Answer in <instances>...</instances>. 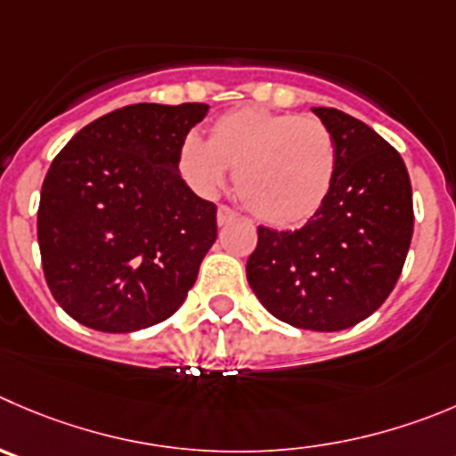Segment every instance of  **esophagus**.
I'll use <instances>...</instances> for the list:
<instances>
[{"mask_svg":"<svg viewBox=\"0 0 456 456\" xmlns=\"http://www.w3.org/2000/svg\"><path fill=\"white\" fill-rule=\"evenodd\" d=\"M235 216H237V212L231 210V208H228V206H219V208H216V224H219V225L231 224V221L235 219Z\"/></svg>","mask_w":456,"mask_h":456,"instance_id":"1","label":"esophagus"}]
</instances>
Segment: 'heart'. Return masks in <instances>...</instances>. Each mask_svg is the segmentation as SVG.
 Wrapping results in <instances>:
<instances>
[{"instance_id":"b5f03b06","label":"heart","mask_w":456,"mask_h":456,"mask_svg":"<svg viewBox=\"0 0 456 456\" xmlns=\"http://www.w3.org/2000/svg\"><path fill=\"white\" fill-rule=\"evenodd\" d=\"M228 167L235 170L237 197L255 219L297 228L327 201L336 145L315 116L240 107L212 123L208 142L188 136L179 150L181 175L201 194H215Z\"/></svg>"}]
</instances>
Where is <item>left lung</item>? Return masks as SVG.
<instances>
[{
    "mask_svg": "<svg viewBox=\"0 0 456 456\" xmlns=\"http://www.w3.org/2000/svg\"><path fill=\"white\" fill-rule=\"evenodd\" d=\"M336 145L327 201L297 231L257 228L246 277L281 322L340 331L370 318L394 290L414 232L411 183L401 154L370 125L314 107Z\"/></svg>",
    "mask_w": 456,
    "mask_h": 456,
    "instance_id": "1",
    "label": "left lung"
}]
</instances>
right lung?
Segmentation results:
<instances>
[{"instance_id":"obj_1","label":"right lung","mask_w":456,"mask_h":456,"mask_svg":"<svg viewBox=\"0 0 456 456\" xmlns=\"http://www.w3.org/2000/svg\"><path fill=\"white\" fill-rule=\"evenodd\" d=\"M203 102L120 107L82 127L51 163L37 210L55 302L85 327L129 333L183 305L216 240V206L179 172Z\"/></svg>"}]
</instances>
